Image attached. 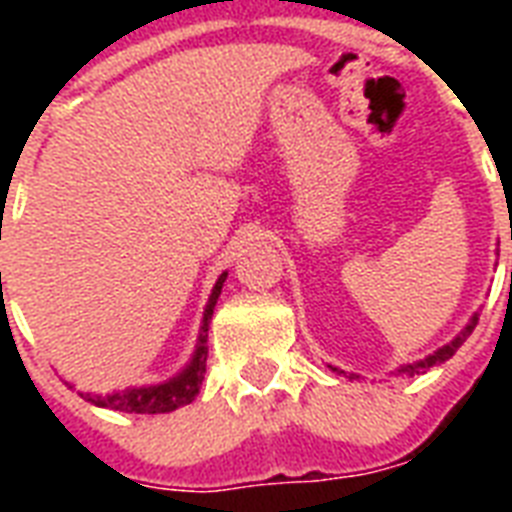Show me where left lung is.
Masks as SVG:
<instances>
[{
    "mask_svg": "<svg viewBox=\"0 0 512 512\" xmlns=\"http://www.w3.org/2000/svg\"><path fill=\"white\" fill-rule=\"evenodd\" d=\"M476 324H478V313H473V319H470L468 324H465V329H462L460 335L454 337V340L449 342V345H444V348H438L436 353H430V356H425V358H422V361H414V364L401 366V369H398V374H409V377H414V374L428 372L430 366L444 364L446 358H452L454 353H457V348H460L462 342H465L470 335H473V329H476Z\"/></svg>",
    "mask_w": 512,
    "mask_h": 512,
    "instance_id": "obj_1",
    "label": "left lung"
}]
</instances>
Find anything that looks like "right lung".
<instances>
[{
    "instance_id": "add662e5",
    "label": "right lung",
    "mask_w": 512,
    "mask_h": 512,
    "mask_svg": "<svg viewBox=\"0 0 512 512\" xmlns=\"http://www.w3.org/2000/svg\"><path fill=\"white\" fill-rule=\"evenodd\" d=\"M228 273H220V279L215 281L212 287V295H209V303L204 308V321H201L199 342H196V350H193L191 364L185 366L183 372L175 374L172 380L162 382V385H148V388H127L119 390V393H108V396H90V393H82L87 401H92L95 406H103V409H116V412H135V414H164L175 412L180 406L191 404L193 398L199 396L201 382H204V372H207V329L209 321H212V313H215L217 297L223 292V281Z\"/></svg>"
}]
</instances>
